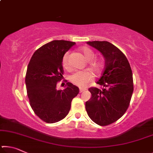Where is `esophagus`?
Segmentation results:
<instances>
[{
    "mask_svg": "<svg viewBox=\"0 0 153 153\" xmlns=\"http://www.w3.org/2000/svg\"><path fill=\"white\" fill-rule=\"evenodd\" d=\"M85 90H86V89H83V88H80L79 89V93H82L83 92H84Z\"/></svg>",
    "mask_w": 153,
    "mask_h": 153,
    "instance_id": "obj_1",
    "label": "esophagus"
}]
</instances>
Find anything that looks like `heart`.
<instances>
[{"label":"heart","mask_w":153,"mask_h":153,"mask_svg":"<svg viewBox=\"0 0 153 153\" xmlns=\"http://www.w3.org/2000/svg\"><path fill=\"white\" fill-rule=\"evenodd\" d=\"M79 51L82 53L84 59L87 61L90 62L89 68L94 72L95 74H99L102 71L104 67V62L102 59L94 58L95 53L92 48L88 46H84L79 49ZM62 65L65 69H70V52L67 51L64 54L62 58ZM93 79V76L90 72L77 71L75 72L70 76V81L76 86L79 87L86 86Z\"/></svg>","instance_id":"heart-1"}]
</instances>
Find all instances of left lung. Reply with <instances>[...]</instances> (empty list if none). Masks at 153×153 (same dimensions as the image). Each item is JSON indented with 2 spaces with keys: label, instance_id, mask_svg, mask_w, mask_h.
I'll use <instances>...</instances> for the list:
<instances>
[{
  "label": "left lung",
  "instance_id": "1",
  "mask_svg": "<svg viewBox=\"0 0 153 153\" xmlns=\"http://www.w3.org/2000/svg\"><path fill=\"white\" fill-rule=\"evenodd\" d=\"M87 44L102 54L105 65L97 82L103 88H90L92 97L86 102V110L94 123L108 126L122 117L129 107L134 90L132 71L126 55L113 44L107 41Z\"/></svg>",
  "mask_w": 153,
  "mask_h": 153
}]
</instances>
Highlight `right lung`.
<instances>
[{
  "mask_svg": "<svg viewBox=\"0 0 153 153\" xmlns=\"http://www.w3.org/2000/svg\"><path fill=\"white\" fill-rule=\"evenodd\" d=\"M76 42L53 40L37 49L31 58L25 75L27 94L33 112L46 123L64 119L71 108L79 88L70 82L63 90L56 88L63 78L62 58Z\"/></svg>",
  "mask_w": 153,
  "mask_h": 153,
  "instance_id": "right-lung-1",
  "label": "right lung"
}]
</instances>
